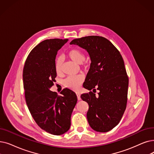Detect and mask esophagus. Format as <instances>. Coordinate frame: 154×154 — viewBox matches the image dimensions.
<instances>
[{
	"mask_svg": "<svg viewBox=\"0 0 154 154\" xmlns=\"http://www.w3.org/2000/svg\"><path fill=\"white\" fill-rule=\"evenodd\" d=\"M76 94H77V99H78V100H81V94H80L79 92H77V93H76Z\"/></svg>",
	"mask_w": 154,
	"mask_h": 154,
	"instance_id": "obj_1",
	"label": "esophagus"
}]
</instances>
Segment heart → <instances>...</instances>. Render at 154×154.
Wrapping results in <instances>:
<instances>
[{
  "instance_id": "obj_1",
  "label": "heart",
  "mask_w": 154,
  "mask_h": 154,
  "mask_svg": "<svg viewBox=\"0 0 154 154\" xmlns=\"http://www.w3.org/2000/svg\"><path fill=\"white\" fill-rule=\"evenodd\" d=\"M67 57L75 63L77 64H82L85 60V53L81 50L77 48H73L70 50L66 54ZM63 65V58L58 57L56 58L55 62V70L57 74H60L62 72ZM84 81V78L82 75H78L75 77H69L64 81V85L66 88L72 90L77 91L79 89Z\"/></svg>"
}]
</instances>
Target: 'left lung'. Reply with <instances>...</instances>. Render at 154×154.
Wrapping results in <instances>:
<instances>
[{"instance_id":"1","label":"left lung","mask_w":154,"mask_h":154,"mask_svg":"<svg viewBox=\"0 0 154 154\" xmlns=\"http://www.w3.org/2000/svg\"><path fill=\"white\" fill-rule=\"evenodd\" d=\"M89 53L91 63L83 87L89 91L99 90L98 95L90 91L81 99L89 104L87 118L96 131L107 132L119 123L126 109L128 77L122 56L106 38L89 36L73 39Z\"/></svg>"}]
</instances>
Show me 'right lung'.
Returning <instances> with one entry per match:
<instances>
[{"label":"right lung","mask_w":154,"mask_h":154,"mask_svg":"<svg viewBox=\"0 0 154 154\" xmlns=\"http://www.w3.org/2000/svg\"><path fill=\"white\" fill-rule=\"evenodd\" d=\"M67 39H46L29 53L23 69V85L28 108L37 125L50 134L60 135L71 125L72 112L77 102L75 93L63 89L58 95L50 90L54 85L57 51Z\"/></svg>","instance_id":"right-lung-1"}]
</instances>
